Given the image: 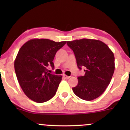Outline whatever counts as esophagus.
Here are the masks:
<instances>
[{
  "mask_svg": "<svg viewBox=\"0 0 130 130\" xmlns=\"http://www.w3.org/2000/svg\"><path fill=\"white\" fill-rule=\"evenodd\" d=\"M63 76L64 78H65V79H69L70 77V76H67V75H65V74H63Z\"/></svg>",
  "mask_w": 130,
  "mask_h": 130,
  "instance_id": "1",
  "label": "esophagus"
}]
</instances>
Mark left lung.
Masks as SVG:
<instances>
[{
    "label": "left lung",
    "mask_w": 130,
    "mask_h": 130,
    "mask_svg": "<svg viewBox=\"0 0 130 130\" xmlns=\"http://www.w3.org/2000/svg\"><path fill=\"white\" fill-rule=\"evenodd\" d=\"M73 51L77 67H84V76L77 77L73 88L76 96L91 101L99 97L111 82L115 69L114 53L107 44L98 40L83 38L67 41Z\"/></svg>",
    "instance_id": "left-lung-1"
}]
</instances>
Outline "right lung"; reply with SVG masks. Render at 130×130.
Segmentation results:
<instances>
[{
	"label": "right lung",
	"instance_id": "obj_1",
	"mask_svg": "<svg viewBox=\"0 0 130 130\" xmlns=\"http://www.w3.org/2000/svg\"><path fill=\"white\" fill-rule=\"evenodd\" d=\"M67 41L56 42L34 38L21 46L14 60V70L19 84L28 98L37 103L50 100L56 93L62 76L47 73L54 68V58Z\"/></svg>",
	"mask_w": 130,
	"mask_h": 130
}]
</instances>
